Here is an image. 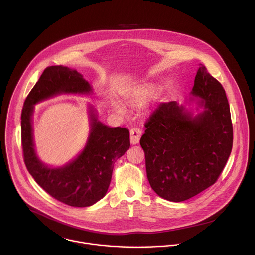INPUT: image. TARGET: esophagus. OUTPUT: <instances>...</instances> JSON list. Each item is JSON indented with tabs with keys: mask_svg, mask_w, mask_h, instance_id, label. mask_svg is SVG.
<instances>
[{
	"mask_svg": "<svg viewBox=\"0 0 255 255\" xmlns=\"http://www.w3.org/2000/svg\"><path fill=\"white\" fill-rule=\"evenodd\" d=\"M142 134V131L138 128H132L130 129V143L131 144H137L139 142L140 136Z\"/></svg>",
	"mask_w": 255,
	"mask_h": 255,
	"instance_id": "1",
	"label": "esophagus"
}]
</instances>
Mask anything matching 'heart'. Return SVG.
<instances>
[{
  "label": "heart",
  "instance_id": "b5f03b06",
  "mask_svg": "<svg viewBox=\"0 0 255 255\" xmlns=\"http://www.w3.org/2000/svg\"><path fill=\"white\" fill-rule=\"evenodd\" d=\"M155 93V88L151 85L145 86V87H140L134 91V93L128 97V100L130 101H144L148 98H150L153 94ZM116 108L119 111H123V108L119 105L116 106Z\"/></svg>",
  "mask_w": 255,
  "mask_h": 255
}]
</instances>
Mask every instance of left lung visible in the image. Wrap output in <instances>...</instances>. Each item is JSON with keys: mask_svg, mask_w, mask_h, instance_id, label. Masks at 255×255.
Segmentation results:
<instances>
[{"mask_svg": "<svg viewBox=\"0 0 255 255\" xmlns=\"http://www.w3.org/2000/svg\"><path fill=\"white\" fill-rule=\"evenodd\" d=\"M191 94L203 112L195 117L176 101L160 103L144 124L140 145L152 189L181 202L217 182L233 147V125L225 89L199 64Z\"/></svg>", "mask_w": 255, "mask_h": 255, "instance_id": "left-lung-1", "label": "left lung"}]
</instances>
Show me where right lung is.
<instances>
[{
	"instance_id": "1",
	"label": "right lung",
	"mask_w": 255,
	"mask_h": 255,
	"mask_svg": "<svg viewBox=\"0 0 255 255\" xmlns=\"http://www.w3.org/2000/svg\"><path fill=\"white\" fill-rule=\"evenodd\" d=\"M90 91V84L75 70L48 67L27 95L21 112V145L29 174L52 197L73 207L91 206L105 196L114 164L130 145L129 131L103 125L90 110L91 130L83 151L64 167L50 168L36 156L31 117L38 102L61 93Z\"/></svg>"
}]
</instances>
